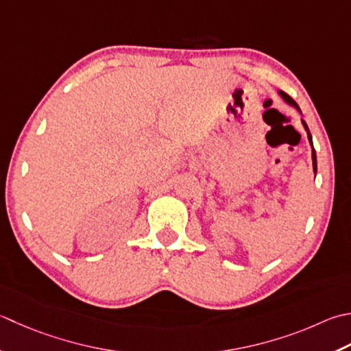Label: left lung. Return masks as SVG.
Instances as JSON below:
<instances>
[{
    "mask_svg": "<svg viewBox=\"0 0 351 351\" xmlns=\"http://www.w3.org/2000/svg\"><path fill=\"white\" fill-rule=\"evenodd\" d=\"M280 94H281V97H283L287 103H291V105H293L295 108L297 109H300L298 108V105L297 103H295V100L291 97V95H287L286 93H283V91H280ZM303 125H304V129L307 130V136H308V141H311V144H312V135H311V132H308V128H307V125H306V121L303 120ZM312 160H313V171L315 173H317V154H315V149H313V144H312Z\"/></svg>",
    "mask_w": 351,
    "mask_h": 351,
    "instance_id": "obj_1",
    "label": "left lung"
}]
</instances>
